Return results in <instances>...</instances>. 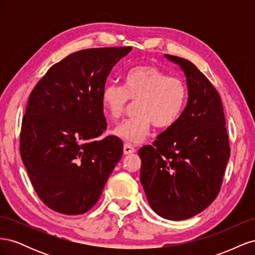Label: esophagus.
<instances>
[{"mask_svg":"<svg viewBox=\"0 0 255 255\" xmlns=\"http://www.w3.org/2000/svg\"><path fill=\"white\" fill-rule=\"evenodd\" d=\"M136 151V149L134 148V146H132L128 143H125V145H123V153L126 154V155H128V154L130 153H134Z\"/></svg>","mask_w":255,"mask_h":255,"instance_id":"1","label":"esophagus"}]
</instances>
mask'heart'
Returning <instances> with one entry per match:
<instances>
[{"mask_svg": "<svg viewBox=\"0 0 255 255\" xmlns=\"http://www.w3.org/2000/svg\"><path fill=\"white\" fill-rule=\"evenodd\" d=\"M187 97V84L180 76L169 75L156 66L140 65L126 73L123 85L107 83L101 101L113 119L121 118L129 101L135 102V116L118 126L115 134L128 144H137L148 137L152 125L160 129L172 127Z\"/></svg>", "mask_w": 255, "mask_h": 255, "instance_id": "obj_1", "label": "heart"}]
</instances>
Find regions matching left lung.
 Wrapping results in <instances>:
<instances>
[{
	"label": "left lung",
	"mask_w": 255,
	"mask_h": 255,
	"mask_svg": "<svg viewBox=\"0 0 255 255\" xmlns=\"http://www.w3.org/2000/svg\"><path fill=\"white\" fill-rule=\"evenodd\" d=\"M166 57L185 72L188 101L172 127L153 145L138 151L140 182L154 212L165 219L184 220L218 196L231 148L218 91L189 60Z\"/></svg>",
	"instance_id": "left-lung-1"
}]
</instances>
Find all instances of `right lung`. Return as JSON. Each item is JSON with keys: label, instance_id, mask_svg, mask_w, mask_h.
I'll list each match as a JSON object with an SVG mask.
<instances>
[{"label": "right lung", "instance_id": "obj_1", "mask_svg": "<svg viewBox=\"0 0 255 255\" xmlns=\"http://www.w3.org/2000/svg\"><path fill=\"white\" fill-rule=\"evenodd\" d=\"M132 47L85 49L53 65L28 98L20 154L37 196L51 210L80 215L94 206L123 154L107 123L102 89Z\"/></svg>", "mask_w": 255, "mask_h": 255}]
</instances>
